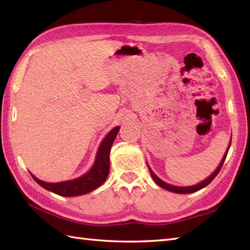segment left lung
I'll list each match as a JSON object with an SVG mask.
<instances>
[{"instance_id":"8db88e82","label":"left lung","mask_w":250,"mask_h":250,"mask_svg":"<svg viewBox=\"0 0 250 250\" xmlns=\"http://www.w3.org/2000/svg\"><path fill=\"white\" fill-rule=\"evenodd\" d=\"M229 148H230V145H229V147H228L227 152L225 153V156H224V158H222V160H221V162H220V164H219V167H217L216 171H215L213 174H211L208 178H206L205 180H203V182H201L200 184L195 185V186H190V187H176V186H172V185H168V184H167V183H164L163 180H161L160 178L156 176L155 173H153L150 168H149V172H150V175H151L152 179L155 180L156 184H157L158 186H160L161 188L167 189V190H168V191H172V192H175V193H182V194H185V193H192V192H195V191H198V190H200V189H202V188L206 187L207 185H209L211 182H213V179H214V178L217 176V175H218V173L220 172V169H221V167H222V164H224V162H225V160H226V158H227L228 151H229Z\"/></svg>"}]
</instances>
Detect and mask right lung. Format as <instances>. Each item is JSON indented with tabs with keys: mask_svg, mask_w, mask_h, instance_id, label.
<instances>
[{
	"mask_svg": "<svg viewBox=\"0 0 250 250\" xmlns=\"http://www.w3.org/2000/svg\"><path fill=\"white\" fill-rule=\"evenodd\" d=\"M119 129V126H116L106 135L102 144L100 145L94 166L88 173L83 175V176L73 180H68V182L55 184L42 182V180L37 179L33 175H32V177H33L37 184L46 190H49L51 192L62 196H77L91 192L92 190L100 187L107 178L109 172L110 148Z\"/></svg>",
	"mask_w": 250,
	"mask_h": 250,
	"instance_id": "1",
	"label": "right lung"
}]
</instances>
